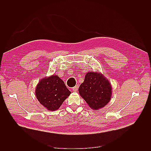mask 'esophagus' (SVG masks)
<instances>
[{"label":"esophagus","mask_w":151,"mask_h":151,"mask_svg":"<svg viewBox=\"0 0 151 151\" xmlns=\"http://www.w3.org/2000/svg\"><path fill=\"white\" fill-rule=\"evenodd\" d=\"M78 86H76L75 87L73 88V91H78Z\"/></svg>","instance_id":"esophagus-1"}]
</instances>
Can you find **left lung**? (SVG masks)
<instances>
[{
	"label": "left lung",
	"mask_w": 151,
	"mask_h": 151,
	"mask_svg": "<svg viewBox=\"0 0 151 151\" xmlns=\"http://www.w3.org/2000/svg\"><path fill=\"white\" fill-rule=\"evenodd\" d=\"M79 93L93 110L106 105L111 97V86L108 80L98 72H88L78 88Z\"/></svg>",
	"instance_id": "1"
}]
</instances>
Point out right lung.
<instances>
[{
	"label": "right lung",
	"instance_id": "1",
	"mask_svg": "<svg viewBox=\"0 0 151 151\" xmlns=\"http://www.w3.org/2000/svg\"><path fill=\"white\" fill-rule=\"evenodd\" d=\"M35 93L40 104L50 111L59 109L70 94L65 83L56 75L41 79Z\"/></svg>",
	"mask_w": 151,
	"mask_h": 151
}]
</instances>
